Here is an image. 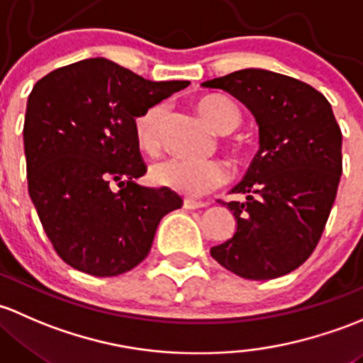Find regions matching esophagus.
<instances>
[{"mask_svg": "<svg viewBox=\"0 0 363 363\" xmlns=\"http://www.w3.org/2000/svg\"><path fill=\"white\" fill-rule=\"evenodd\" d=\"M204 206H206V203H201V201H192V199L183 201V208L185 209H201Z\"/></svg>", "mask_w": 363, "mask_h": 363, "instance_id": "1", "label": "esophagus"}]
</instances>
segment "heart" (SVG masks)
I'll use <instances>...</instances> for the list:
<instances>
[{"instance_id":"heart-1","label":"heart","mask_w":363,"mask_h":363,"mask_svg":"<svg viewBox=\"0 0 363 363\" xmlns=\"http://www.w3.org/2000/svg\"><path fill=\"white\" fill-rule=\"evenodd\" d=\"M197 111L216 133L227 134L241 124V111L230 99L222 96H204L197 101ZM164 106L150 104L134 118V138L143 152L154 154L160 145V122ZM229 177L227 166L218 159H164L150 169V180L159 186L186 197H201L223 185Z\"/></svg>"}]
</instances>
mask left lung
Here are the masks:
<instances>
[{
	"label": "left lung",
	"instance_id": "left-lung-1",
	"mask_svg": "<svg viewBox=\"0 0 363 363\" xmlns=\"http://www.w3.org/2000/svg\"><path fill=\"white\" fill-rule=\"evenodd\" d=\"M253 113L260 148L222 203L238 229L211 248L220 265L246 279L289 274L315 252L342 173V134L330 103L311 85L267 69H241L204 82Z\"/></svg>",
	"mask_w": 363,
	"mask_h": 363
}]
</instances>
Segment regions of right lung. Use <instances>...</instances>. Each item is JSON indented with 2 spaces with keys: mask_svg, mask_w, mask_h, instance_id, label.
Listing matches in <instances>:
<instances>
[{
  "mask_svg": "<svg viewBox=\"0 0 363 363\" xmlns=\"http://www.w3.org/2000/svg\"><path fill=\"white\" fill-rule=\"evenodd\" d=\"M190 82H150L108 59L62 66L28 98V190L57 255L110 278L143 262L164 215L182 208L173 190L147 189L134 118ZM118 182L121 189L111 185Z\"/></svg>",
  "mask_w": 363,
  "mask_h": 363,
  "instance_id": "right-lung-1",
  "label": "right lung"
}]
</instances>
